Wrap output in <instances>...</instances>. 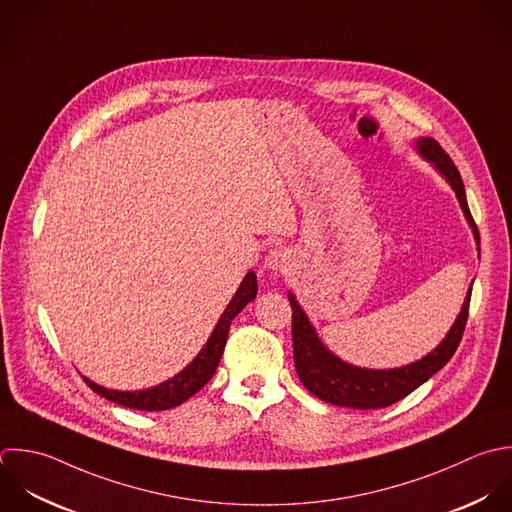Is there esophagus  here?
<instances>
[{
  "label": "esophagus",
  "instance_id": "1",
  "mask_svg": "<svg viewBox=\"0 0 512 512\" xmlns=\"http://www.w3.org/2000/svg\"><path fill=\"white\" fill-rule=\"evenodd\" d=\"M287 263H289L287 251H283V249H279V247H277V249H271V251L267 253V257H265V265H267L269 269H273V271L285 269Z\"/></svg>",
  "mask_w": 512,
  "mask_h": 512
}]
</instances>
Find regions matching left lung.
<instances>
[{"label": "left lung", "instance_id": "8db88e82", "mask_svg": "<svg viewBox=\"0 0 512 512\" xmlns=\"http://www.w3.org/2000/svg\"><path fill=\"white\" fill-rule=\"evenodd\" d=\"M419 151L425 159H429L439 173L451 183V187L457 193V199L465 211V217L469 225L473 227L477 243H481V235L477 229V223L471 215L465 185L461 179V173L449 153L431 137H423L417 141ZM291 309H293V359L295 369L301 379V383L307 387L309 393L319 397L321 401H327L337 407H351V409H383L389 407L401 399H405L409 393H413L417 387H421L425 381H429L439 369H443L451 357L455 355L465 327L469 319V305H471V289L467 293V299L463 303V309L453 325V329L447 333L445 341L429 353L425 359L411 363L401 369H389V371H371L347 365L345 361L337 359L331 351L323 347L319 341L315 329L311 327L307 315L295 301L293 293H289Z\"/></svg>", "mask_w": 512, "mask_h": 512}]
</instances>
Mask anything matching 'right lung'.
I'll use <instances>...</instances> for the list:
<instances>
[{"label":"right lung","mask_w":512,"mask_h":512,"mask_svg":"<svg viewBox=\"0 0 512 512\" xmlns=\"http://www.w3.org/2000/svg\"><path fill=\"white\" fill-rule=\"evenodd\" d=\"M257 295V277L253 271H249L243 279V283L239 285L237 293L233 295L231 303L227 305V309L223 311L219 323L215 325L207 345L201 349V353L193 359V363L183 369L179 375H175L171 381L147 389V391H111V389H103L95 383H91L89 379H83L89 389L101 397H105L107 401H113L121 407H129V409H137V411H167L173 409L177 405H181L183 401H187L189 397H193L199 389H203L209 379L215 375L217 365L221 361L225 343H227V335H229V325L231 321L237 317V313L249 303L253 301Z\"/></svg>","instance_id":"right-lung-1"}]
</instances>
